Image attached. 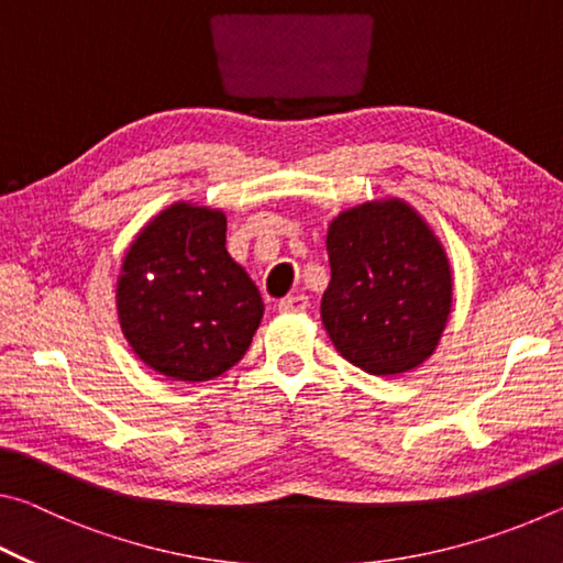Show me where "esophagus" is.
Listing matches in <instances>:
<instances>
[{"mask_svg":"<svg viewBox=\"0 0 563 563\" xmlns=\"http://www.w3.org/2000/svg\"><path fill=\"white\" fill-rule=\"evenodd\" d=\"M305 308H308V298H305V295H288V298L278 300L280 312H300Z\"/></svg>","mask_w":563,"mask_h":563,"instance_id":"34e87169","label":"esophagus"}]
</instances>
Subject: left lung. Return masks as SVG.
Wrapping results in <instances>:
<instances>
[{"label": "left lung", "mask_w": 563, "mask_h": 563, "mask_svg": "<svg viewBox=\"0 0 563 563\" xmlns=\"http://www.w3.org/2000/svg\"><path fill=\"white\" fill-rule=\"evenodd\" d=\"M322 322L332 345L369 375H399L432 355L452 308L440 241L402 201L340 213L328 231Z\"/></svg>", "instance_id": "obj_1"}]
</instances>
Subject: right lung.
Returning <instances> with one entry per match:
<instances>
[{"label":"right lung","mask_w":563,"mask_h":563,"mask_svg":"<svg viewBox=\"0 0 563 563\" xmlns=\"http://www.w3.org/2000/svg\"><path fill=\"white\" fill-rule=\"evenodd\" d=\"M121 330L151 369L203 383L245 355L263 300L225 251V216L176 203L156 216L123 258Z\"/></svg>","instance_id":"1"}]
</instances>
